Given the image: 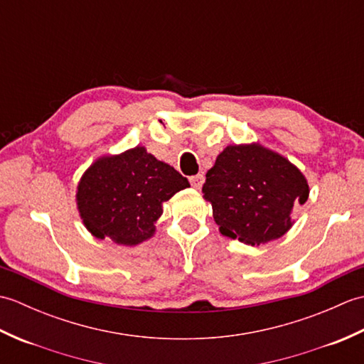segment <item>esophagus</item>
<instances>
[{
  "label": "esophagus",
  "mask_w": 364,
  "mask_h": 364,
  "mask_svg": "<svg viewBox=\"0 0 364 364\" xmlns=\"http://www.w3.org/2000/svg\"><path fill=\"white\" fill-rule=\"evenodd\" d=\"M203 183H205V176L202 173H198L196 176H191V184H192V188H194V189H202Z\"/></svg>",
  "instance_id": "34e87169"
}]
</instances>
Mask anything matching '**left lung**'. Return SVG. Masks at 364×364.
<instances>
[{"mask_svg": "<svg viewBox=\"0 0 364 364\" xmlns=\"http://www.w3.org/2000/svg\"><path fill=\"white\" fill-rule=\"evenodd\" d=\"M202 191L220 233L247 245L288 233L294 208L310 197L300 168L259 142L227 145L208 170Z\"/></svg>", "mask_w": 364, "mask_h": 364, "instance_id": "1", "label": "left lung"}]
</instances>
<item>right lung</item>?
<instances>
[{
  "instance_id": "right-lung-1",
  "label": "right lung",
  "mask_w": 364,
  "mask_h": 364,
  "mask_svg": "<svg viewBox=\"0 0 364 364\" xmlns=\"http://www.w3.org/2000/svg\"><path fill=\"white\" fill-rule=\"evenodd\" d=\"M186 188L188 178L137 145L97 158L80 178L75 197L92 236L133 247L154 236L162 203Z\"/></svg>"
}]
</instances>
